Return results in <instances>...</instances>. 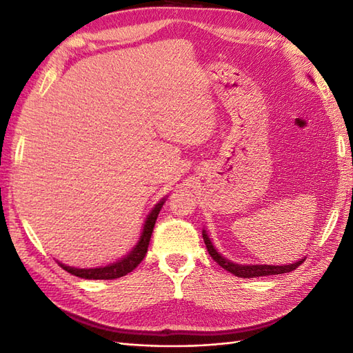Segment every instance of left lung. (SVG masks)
Masks as SVG:
<instances>
[{
  "label": "left lung",
  "mask_w": 353,
  "mask_h": 353,
  "mask_svg": "<svg viewBox=\"0 0 353 353\" xmlns=\"http://www.w3.org/2000/svg\"><path fill=\"white\" fill-rule=\"evenodd\" d=\"M202 237L203 241H205V246L208 254L211 258L223 268L225 270H228L232 275H236L239 278H256V276H269V275H281V273H287L294 270L297 265H301L305 261V256L301 258L299 261L292 263V264H281V265H270V264H237L228 258H225L217 252V249L213 246V241L210 240L208 234L205 230H202Z\"/></svg>",
  "instance_id": "1"
}]
</instances>
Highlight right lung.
Here are the masks:
<instances>
[{
  "label": "right lung",
  "instance_id": "1",
  "mask_svg": "<svg viewBox=\"0 0 353 353\" xmlns=\"http://www.w3.org/2000/svg\"><path fill=\"white\" fill-rule=\"evenodd\" d=\"M164 202H166V198H163L150 211V214H148L145 219L143 230H142V234H140L137 245L132 248L130 254L121 258V260H117V261L110 263L107 265H99V268H92V269L70 268V265H66L63 263L57 261L60 264V268H63L66 272L70 273V275H75V276L83 278V279H116V278L128 275L130 272L134 270L137 265L142 263V260L148 252V246H150L154 225H155V221H157V217H159V213H160V210H161Z\"/></svg>",
  "mask_w": 353,
  "mask_h": 353
}]
</instances>
